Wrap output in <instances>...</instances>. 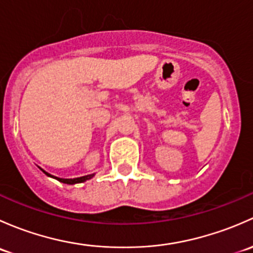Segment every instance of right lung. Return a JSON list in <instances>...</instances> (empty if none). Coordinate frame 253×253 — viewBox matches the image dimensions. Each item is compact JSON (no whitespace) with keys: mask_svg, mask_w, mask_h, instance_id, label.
Masks as SVG:
<instances>
[{"mask_svg":"<svg viewBox=\"0 0 253 253\" xmlns=\"http://www.w3.org/2000/svg\"><path fill=\"white\" fill-rule=\"evenodd\" d=\"M42 171L46 174V175L52 176L51 174L46 173L45 170H42ZM92 176H93V174H90V175H85V176H80V178H75V179H62V178H57V176H53V178L57 179L58 181H61V183H64V184H77V183H84V181L88 180V179H91Z\"/></svg>","mask_w":253,"mask_h":253,"instance_id":"right-lung-1","label":"right lung"}]
</instances>
